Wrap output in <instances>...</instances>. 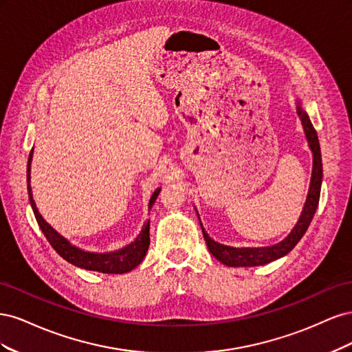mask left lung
I'll use <instances>...</instances> for the list:
<instances>
[{"label": "left lung", "mask_w": 352, "mask_h": 352, "mask_svg": "<svg viewBox=\"0 0 352 352\" xmlns=\"http://www.w3.org/2000/svg\"><path fill=\"white\" fill-rule=\"evenodd\" d=\"M296 113L300 116L308 145H310V150L313 151L311 184H310V189H308L307 201L304 204L300 220H298L292 232L282 242L272 245V247H258V248H235V247H229V245L219 243L208 236V233L201 225L202 235H204L210 252L214 255L220 263L229 265V267H254V265H263L283 257V255H286L298 242H300V239L304 236V233L307 232L308 226H310V223L314 217V212L318 206V199H320V188H322V177H323L320 144H318L317 132L310 122V117H308V114L301 109L300 102L296 105Z\"/></svg>", "instance_id": "8db88e82"}]
</instances>
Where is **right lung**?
Here are the masks:
<instances>
[{
	"label": "right lung",
	"mask_w": 352,
	"mask_h": 352,
	"mask_svg": "<svg viewBox=\"0 0 352 352\" xmlns=\"http://www.w3.org/2000/svg\"><path fill=\"white\" fill-rule=\"evenodd\" d=\"M32 154H34V148H32V151L29 154V160H28V175L26 176H28L29 201H30L32 210H34L35 219L38 221L42 233H44L47 241L51 243V247L57 251V254L61 255V257L66 261H69L70 264L76 265V267H80L85 270H92V272H100V273L122 274V273L131 272L136 267V265H140L145 257L148 247H150V220L145 223L141 233L138 235V238L133 242H131L129 245H126V247L117 250V251L98 254V252L83 251L78 247H74V245H72L65 236H61L54 228L50 226L48 223L44 220V217L39 214V211H38L36 204L34 201V197H32V188H30ZM160 190H162V188L155 189V192L153 194V197L150 199V206H148L150 208L155 202Z\"/></svg>",
	"instance_id": "add662e5"
}]
</instances>
